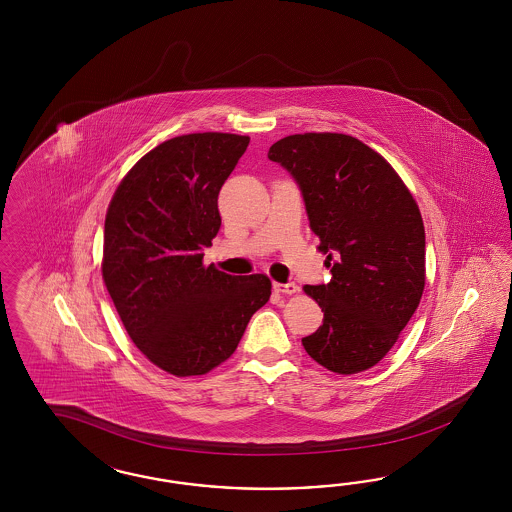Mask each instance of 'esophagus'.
<instances>
[{"mask_svg": "<svg viewBox=\"0 0 512 512\" xmlns=\"http://www.w3.org/2000/svg\"><path fill=\"white\" fill-rule=\"evenodd\" d=\"M274 291L281 293V295H295L298 291V285L289 281V283H274Z\"/></svg>", "mask_w": 512, "mask_h": 512, "instance_id": "obj_1", "label": "esophagus"}]
</instances>
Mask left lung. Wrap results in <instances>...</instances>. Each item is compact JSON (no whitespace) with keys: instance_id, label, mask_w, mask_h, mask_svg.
<instances>
[{"instance_id":"8db88e82","label":"left lung","mask_w":512,"mask_h":512,"mask_svg":"<svg viewBox=\"0 0 512 512\" xmlns=\"http://www.w3.org/2000/svg\"><path fill=\"white\" fill-rule=\"evenodd\" d=\"M300 187L332 279L306 285L325 311L302 338L330 372H364L387 355L419 308L426 240L419 206L383 155L341 133L291 135L270 146Z\"/></svg>"}]
</instances>
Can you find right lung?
<instances>
[{"label":"right lung","instance_id":"1","mask_svg":"<svg viewBox=\"0 0 512 512\" xmlns=\"http://www.w3.org/2000/svg\"><path fill=\"white\" fill-rule=\"evenodd\" d=\"M249 137L193 133L155 146L127 172L105 217L103 279L129 338L176 377L231 357L270 298L264 274L204 266L221 227L219 189Z\"/></svg>","mask_w":512,"mask_h":512}]
</instances>
